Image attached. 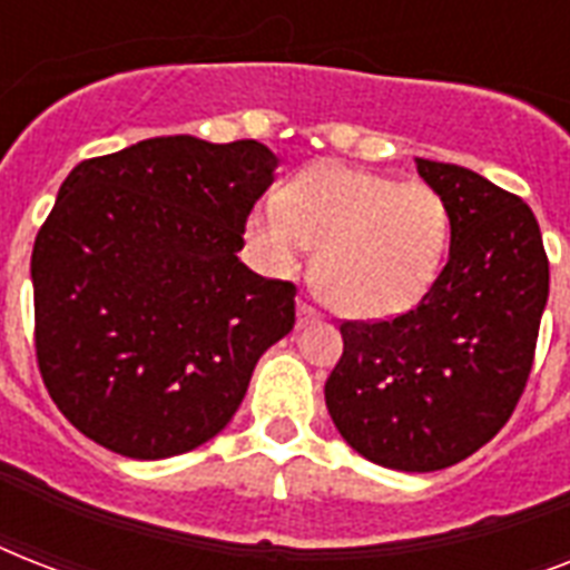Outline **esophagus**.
Listing matches in <instances>:
<instances>
[{
  "mask_svg": "<svg viewBox=\"0 0 570 570\" xmlns=\"http://www.w3.org/2000/svg\"><path fill=\"white\" fill-rule=\"evenodd\" d=\"M295 320H298V325H311V322H320V313L313 311L307 302H298V307H295Z\"/></svg>",
  "mask_w": 570,
  "mask_h": 570,
  "instance_id": "1",
  "label": "esophagus"
}]
</instances>
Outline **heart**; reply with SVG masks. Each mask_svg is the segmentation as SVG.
I'll return each mask as SVG.
<instances>
[{
    "mask_svg": "<svg viewBox=\"0 0 570 570\" xmlns=\"http://www.w3.org/2000/svg\"><path fill=\"white\" fill-rule=\"evenodd\" d=\"M250 242L277 272L311 245L313 289L340 316L379 322L423 302L450 248V209L425 183L316 163L289 180L281 204L248 218Z\"/></svg>",
    "mask_w": 570,
    "mask_h": 570,
    "instance_id": "heart-1",
    "label": "heart"
}]
</instances>
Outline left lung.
<instances>
[{
    "label": "left lung",
    "mask_w": 570,
    "mask_h": 570,
    "mask_svg": "<svg viewBox=\"0 0 570 570\" xmlns=\"http://www.w3.org/2000/svg\"><path fill=\"white\" fill-rule=\"evenodd\" d=\"M450 209V259L414 311L343 322L325 405L366 461L405 473L459 464L512 416L532 370L550 266L535 215L482 174L416 159Z\"/></svg>",
    "instance_id": "1"
}]
</instances>
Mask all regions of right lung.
<instances>
[{
    "mask_svg": "<svg viewBox=\"0 0 570 570\" xmlns=\"http://www.w3.org/2000/svg\"><path fill=\"white\" fill-rule=\"evenodd\" d=\"M277 165L250 138L165 136L67 174L31 250L35 348L85 438L156 461L230 423L295 325V286L236 257Z\"/></svg>",
    "mask_w": 570,
    "mask_h": 570,
    "instance_id": "right-lung-1",
    "label": "right lung"
}]
</instances>
